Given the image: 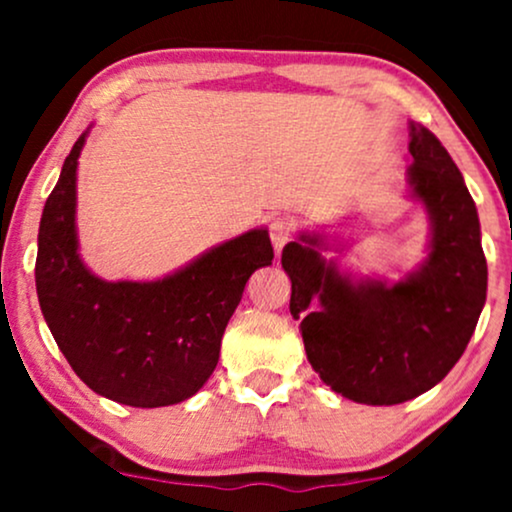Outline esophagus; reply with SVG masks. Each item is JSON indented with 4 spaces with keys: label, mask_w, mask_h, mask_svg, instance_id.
<instances>
[{
    "label": "esophagus",
    "mask_w": 512,
    "mask_h": 512,
    "mask_svg": "<svg viewBox=\"0 0 512 512\" xmlns=\"http://www.w3.org/2000/svg\"><path fill=\"white\" fill-rule=\"evenodd\" d=\"M291 236H293V219H289V216H276V219L269 223V238H272L276 252H281V248L289 243Z\"/></svg>",
    "instance_id": "obj_1"
}]
</instances>
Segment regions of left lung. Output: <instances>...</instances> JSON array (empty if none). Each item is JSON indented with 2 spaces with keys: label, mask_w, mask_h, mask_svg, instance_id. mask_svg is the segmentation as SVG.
<instances>
[{
  "label": "left lung",
  "mask_w": 512,
  "mask_h": 512,
  "mask_svg": "<svg viewBox=\"0 0 512 512\" xmlns=\"http://www.w3.org/2000/svg\"><path fill=\"white\" fill-rule=\"evenodd\" d=\"M409 197L424 204L426 260L399 281L327 260L332 243L303 231L281 252L291 315L310 366L337 395L390 407L436 387L460 361L486 303V257L460 168L424 125L409 122Z\"/></svg>",
  "instance_id": "8db88e82"
}]
</instances>
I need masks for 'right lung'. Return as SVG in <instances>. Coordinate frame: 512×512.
<instances>
[{"mask_svg": "<svg viewBox=\"0 0 512 512\" xmlns=\"http://www.w3.org/2000/svg\"><path fill=\"white\" fill-rule=\"evenodd\" d=\"M88 129L64 158L38 231L35 289L57 346L96 395L168 407L197 395L252 272L274 260L267 228L214 245L154 281H105L76 236V168Z\"/></svg>", "mask_w": 512, "mask_h": 512, "instance_id": "1", "label": "right lung"}]
</instances>
